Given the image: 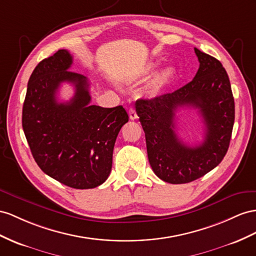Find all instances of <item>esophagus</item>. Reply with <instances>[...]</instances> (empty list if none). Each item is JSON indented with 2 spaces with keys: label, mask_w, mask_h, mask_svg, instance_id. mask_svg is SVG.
<instances>
[{
  "label": "esophagus",
  "mask_w": 256,
  "mask_h": 256,
  "mask_svg": "<svg viewBox=\"0 0 256 256\" xmlns=\"http://www.w3.org/2000/svg\"><path fill=\"white\" fill-rule=\"evenodd\" d=\"M128 116H130V120H136L137 118H138V116H137L136 110H135L134 108H130V110H128Z\"/></svg>",
  "instance_id": "34e87169"
}]
</instances>
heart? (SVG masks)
<instances>
[{
  "instance_id": "b5f03b06",
  "label": "heart",
  "mask_w": 256,
  "mask_h": 256,
  "mask_svg": "<svg viewBox=\"0 0 256 256\" xmlns=\"http://www.w3.org/2000/svg\"><path fill=\"white\" fill-rule=\"evenodd\" d=\"M154 68H156V64H152L150 66V70H154ZM173 76H174V70H173V68H166V69H163L160 74H159V76H156V82H154V88H156V90H159V88H163L164 86L166 84H168L170 81L172 80V78H173Z\"/></svg>"
}]
</instances>
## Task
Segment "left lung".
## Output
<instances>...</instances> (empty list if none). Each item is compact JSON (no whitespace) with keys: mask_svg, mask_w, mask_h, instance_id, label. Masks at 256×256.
I'll use <instances>...</instances> for the list:
<instances>
[{"mask_svg":"<svg viewBox=\"0 0 256 256\" xmlns=\"http://www.w3.org/2000/svg\"><path fill=\"white\" fill-rule=\"evenodd\" d=\"M194 53L200 66L192 82L135 104L150 166L170 184H186L212 171L224 159L232 138L234 102L227 72L216 58L198 48ZM182 106L198 108L204 118L206 134L199 146L189 148L174 132V112Z\"/></svg>","mask_w":256,"mask_h":256,"instance_id":"8db88e82","label":"left lung"}]
</instances>
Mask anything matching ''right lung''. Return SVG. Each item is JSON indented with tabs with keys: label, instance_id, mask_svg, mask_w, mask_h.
I'll return each mask as SVG.
<instances>
[{
	"label": "right lung",
	"instance_id": "add662e5",
	"mask_svg": "<svg viewBox=\"0 0 256 256\" xmlns=\"http://www.w3.org/2000/svg\"><path fill=\"white\" fill-rule=\"evenodd\" d=\"M72 56L60 50L36 67L22 107V128L31 154L42 171L76 189L102 185L112 168L116 136L128 121L122 106L90 104V83L69 71ZM71 82L75 95L56 100L62 82Z\"/></svg>",
	"mask_w": 256,
	"mask_h": 256
}]
</instances>
